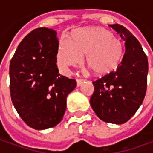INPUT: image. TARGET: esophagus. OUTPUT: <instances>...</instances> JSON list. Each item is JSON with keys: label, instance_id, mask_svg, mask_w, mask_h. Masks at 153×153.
Segmentation results:
<instances>
[{"label": "esophagus", "instance_id": "1", "mask_svg": "<svg viewBox=\"0 0 153 153\" xmlns=\"http://www.w3.org/2000/svg\"><path fill=\"white\" fill-rule=\"evenodd\" d=\"M84 80V79H77V86H80Z\"/></svg>", "mask_w": 153, "mask_h": 153}]
</instances>
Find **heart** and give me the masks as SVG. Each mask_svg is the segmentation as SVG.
Masks as SVG:
<instances>
[{
  "instance_id": "b5f03b06",
  "label": "heart",
  "mask_w": 153,
  "mask_h": 153,
  "mask_svg": "<svg viewBox=\"0 0 153 153\" xmlns=\"http://www.w3.org/2000/svg\"><path fill=\"white\" fill-rule=\"evenodd\" d=\"M124 54L122 43L114 34L103 28H88L74 32L71 40H61L57 60L67 70L80 63L85 55V64L97 75H105L113 71Z\"/></svg>"
}]
</instances>
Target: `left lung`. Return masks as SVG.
Segmentation results:
<instances>
[{
  "instance_id": "obj_1",
  "label": "left lung",
  "mask_w": 153,
  "mask_h": 153,
  "mask_svg": "<svg viewBox=\"0 0 153 153\" xmlns=\"http://www.w3.org/2000/svg\"><path fill=\"white\" fill-rule=\"evenodd\" d=\"M124 41L122 62L112 71L93 81L90 102L94 112L106 123L121 124L138 110L146 92L148 60L138 40L124 26L109 25Z\"/></svg>"
}]
</instances>
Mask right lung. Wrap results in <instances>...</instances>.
I'll return each instance as SVG.
<instances>
[{"instance_id":"right-lung-1","label":"right lung","mask_w":153,"mask_h":153,"mask_svg":"<svg viewBox=\"0 0 153 153\" xmlns=\"http://www.w3.org/2000/svg\"><path fill=\"white\" fill-rule=\"evenodd\" d=\"M59 41L48 28L32 30L10 62V94L14 108L29 127L45 129L62 119L67 96L76 80L61 75L56 65Z\"/></svg>"}]
</instances>
